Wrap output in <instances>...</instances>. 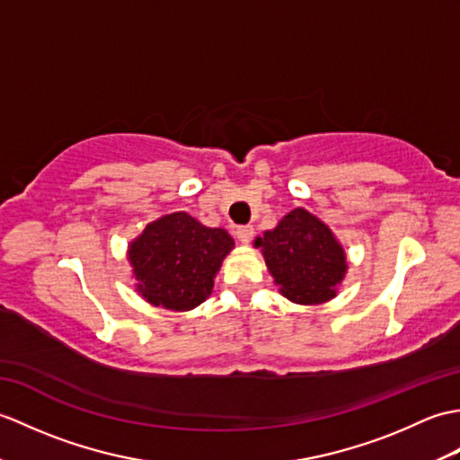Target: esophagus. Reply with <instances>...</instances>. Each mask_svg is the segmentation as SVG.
Wrapping results in <instances>:
<instances>
[{
	"instance_id": "34e87169",
	"label": "esophagus",
	"mask_w": 460,
	"mask_h": 460,
	"mask_svg": "<svg viewBox=\"0 0 460 460\" xmlns=\"http://www.w3.org/2000/svg\"><path fill=\"white\" fill-rule=\"evenodd\" d=\"M252 237H254V227H252V226H243V227L237 229V239H239L243 244H249Z\"/></svg>"
}]
</instances>
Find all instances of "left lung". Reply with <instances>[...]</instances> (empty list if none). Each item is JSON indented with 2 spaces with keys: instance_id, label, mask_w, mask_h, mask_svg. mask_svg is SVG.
Segmentation results:
<instances>
[{
  "instance_id": "1",
  "label": "left lung",
  "mask_w": 460,
  "mask_h": 460,
  "mask_svg": "<svg viewBox=\"0 0 460 460\" xmlns=\"http://www.w3.org/2000/svg\"><path fill=\"white\" fill-rule=\"evenodd\" d=\"M279 292L300 305L333 300L349 264L343 244L314 213L296 208L254 239Z\"/></svg>"
}]
</instances>
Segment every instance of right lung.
<instances>
[{"label": "right lung", "mask_w": 460, "mask_h": 460, "mask_svg": "<svg viewBox=\"0 0 460 460\" xmlns=\"http://www.w3.org/2000/svg\"><path fill=\"white\" fill-rule=\"evenodd\" d=\"M234 249L231 234L208 227L186 211L148 223L127 247L135 292L146 304L190 312L213 292V280Z\"/></svg>", "instance_id": "add662e5"}]
</instances>
